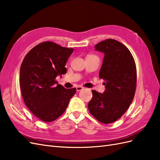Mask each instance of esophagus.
Segmentation results:
<instances>
[{
    "instance_id": "obj_1",
    "label": "esophagus",
    "mask_w": 160,
    "mask_h": 160,
    "mask_svg": "<svg viewBox=\"0 0 160 160\" xmlns=\"http://www.w3.org/2000/svg\"><path fill=\"white\" fill-rule=\"evenodd\" d=\"M82 89H83V87H80V86H78V87H76L77 91H82Z\"/></svg>"
}]
</instances>
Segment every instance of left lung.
Instances as JSON below:
<instances>
[{"label":"left lung","mask_w":160,"mask_h":160,"mask_svg":"<svg viewBox=\"0 0 160 160\" xmlns=\"http://www.w3.org/2000/svg\"><path fill=\"white\" fill-rule=\"evenodd\" d=\"M95 47L105 55L99 76L105 82V91L103 93L92 91L88 108L98 121L110 124L124 115L134 99L136 64L128 48L116 40L101 41Z\"/></svg>","instance_id":"left-lung-1"}]
</instances>
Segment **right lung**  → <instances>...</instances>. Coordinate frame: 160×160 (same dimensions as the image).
Segmentation results:
<instances>
[{
  "mask_svg": "<svg viewBox=\"0 0 160 160\" xmlns=\"http://www.w3.org/2000/svg\"><path fill=\"white\" fill-rule=\"evenodd\" d=\"M73 48L47 41L27 53L20 68L19 83L24 103L45 122L55 121L66 109L76 88H65L56 78L67 72L65 65Z\"/></svg>",
  "mask_w": 160,
  "mask_h": 160,
  "instance_id": "right-lung-1",
  "label": "right lung"
}]
</instances>
